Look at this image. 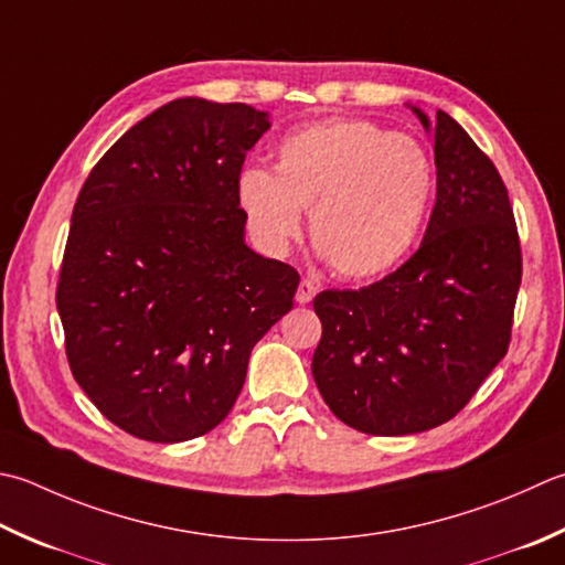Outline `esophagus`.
Here are the masks:
<instances>
[{
  "mask_svg": "<svg viewBox=\"0 0 565 565\" xmlns=\"http://www.w3.org/2000/svg\"><path fill=\"white\" fill-rule=\"evenodd\" d=\"M313 296H316V284L311 279H301V284H298V289H296V303H301V306L311 303Z\"/></svg>",
  "mask_w": 565,
  "mask_h": 565,
  "instance_id": "34e87169",
  "label": "esophagus"
}]
</instances>
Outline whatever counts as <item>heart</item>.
I'll use <instances>...</instances> for the list:
<instances>
[{
	"label": "heart",
	"instance_id": "1",
	"mask_svg": "<svg viewBox=\"0 0 565 565\" xmlns=\"http://www.w3.org/2000/svg\"><path fill=\"white\" fill-rule=\"evenodd\" d=\"M434 195V166L414 137L367 119H326L286 135L274 173L247 166L237 203L252 235L286 252L311 210V239L342 279L390 271L422 232Z\"/></svg>",
	"mask_w": 565,
	"mask_h": 565
}]
</instances>
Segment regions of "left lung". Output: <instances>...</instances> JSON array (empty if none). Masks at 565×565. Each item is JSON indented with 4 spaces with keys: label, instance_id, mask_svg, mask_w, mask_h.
<instances>
[{
    "label": "left lung",
    "instance_id": "8db88e82",
    "mask_svg": "<svg viewBox=\"0 0 565 565\" xmlns=\"http://www.w3.org/2000/svg\"><path fill=\"white\" fill-rule=\"evenodd\" d=\"M436 205L422 247L360 291H320L313 380L342 424L370 436L450 422L507 355L522 284L510 195L456 119L434 125Z\"/></svg>",
    "mask_w": 565,
    "mask_h": 565
}]
</instances>
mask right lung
I'll return each instance as SVG.
<instances>
[{
	"instance_id": "obj_1",
	"label": "right lung",
	"mask_w": 565,
	"mask_h": 565,
	"mask_svg": "<svg viewBox=\"0 0 565 565\" xmlns=\"http://www.w3.org/2000/svg\"><path fill=\"white\" fill-rule=\"evenodd\" d=\"M271 127L181 97L125 131L77 195L55 291L75 382L127 434L181 444L235 406L298 274L245 245L237 175Z\"/></svg>"
}]
</instances>
